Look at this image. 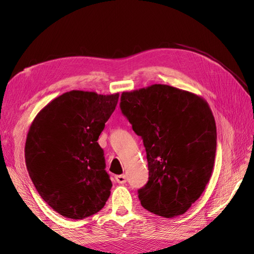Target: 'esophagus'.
Listing matches in <instances>:
<instances>
[{
	"label": "esophagus",
	"instance_id": "esophagus-1",
	"mask_svg": "<svg viewBox=\"0 0 254 254\" xmlns=\"http://www.w3.org/2000/svg\"><path fill=\"white\" fill-rule=\"evenodd\" d=\"M115 179H117L118 184H120V185H124L127 183V176L126 175H119V176H117V177H115Z\"/></svg>",
	"mask_w": 254,
	"mask_h": 254
}]
</instances>
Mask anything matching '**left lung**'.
<instances>
[{"instance_id":"8db88e82","label":"left lung","mask_w":254,"mask_h":254,"mask_svg":"<svg viewBox=\"0 0 254 254\" xmlns=\"http://www.w3.org/2000/svg\"><path fill=\"white\" fill-rule=\"evenodd\" d=\"M120 107L147 152L149 180L137 191L141 205L166 218L186 213L213 173L216 124L208 103L154 84L123 92Z\"/></svg>"}]
</instances>
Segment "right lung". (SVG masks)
<instances>
[{
    "label": "right lung",
    "instance_id": "right-lung-1",
    "mask_svg": "<svg viewBox=\"0 0 254 254\" xmlns=\"http://www.w3.org/2000/svg\"><path fill=\"white\" fill-rule=\"evenodd\" d=\"M119 96L64 93L30 126L24 148L29 176L42 199L63 216L88 217L109 199L112 183L97 140Z\"/></svg>",
    "mask_w": 254,
    "mask_h": 254
}]
</instances>
